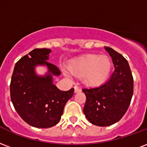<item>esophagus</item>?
<instances>
[{
    "mask_svg": "<svg viewBox=\"0 0 147 147\" xmlns=\"http://www.w3.org/2000/svg\"><path fill=\"white\" fill-rule=\"evenodd\" d=\"M74 88H75V92H76V93H77V92H81V89L79 88V87H78V86H75Z\"/></svg>",
    "mask_w": 147,
    "mask_h": 147,
    "instance_id": "1",
    "label": "esophagus"
}]
</instances>
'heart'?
<instances>
[{"label":"heart","instance_id":"heart-1","mask_svg":"<svg viewBox=\"0 0 147 147\" xmlns=\"http://www.w3.org/2000/svg\"><path fill=\"white\" fill-rule=\"evenodd\" d=\"M113 68L111 59L105 55L90 54L73 59L69 62V70L72 75L82 77L88 86H98L105 83ZM68 74L67 71H65Z\"/></svg>","mask_w":147,"mask_h":147}]
</instances>
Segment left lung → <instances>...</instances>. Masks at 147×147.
<instances>
[{"mask_svg":"<svg viewBox=\"0 0 147 147\" xmlns=\"http://www.w3.org/2000/svg\"><path fill=\"white\" fill-rule=\"evenodd\" d=\"M105 49L113 59V73L103 85L82 89L86 96L84 114L90 123L98 126H111L120 120L133 94V77L127 60L112 48Z\"/></svg>","mask_w":147,"mask_h":147,"instance_id":"1","label":"left lung"}]
</instances>
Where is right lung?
<instances>
[{
	"label": "right lung",
	"instance_id": "add662e5",
	"mask_svg": "<svg viewBox=\"0 0 147 147\" xmlns=\"http://www.w3.org/2000/svg\"><path fill=\"white\" fill-rule=\"evenodd\" d=\"M50 49H35L22 57L14 66L10 84L12 103L21 119L36 128H49L61 119L66 102L72 97L74 88L59 90L52 83V76H60L61 71L49 63ZM46 65L49 73L45 77L38 76L34 67Z\"/></svg>",
	"mask_w": 147,
	"mask_h": 147
}]
</instances>
